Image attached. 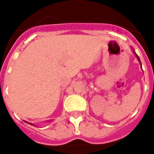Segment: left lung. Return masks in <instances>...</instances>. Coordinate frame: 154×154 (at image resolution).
I'll return each instance as SVG.
<instances>
[{"label": "left lung", "mask_w": 154, "mask_h": 154, "mask_svg": "<svg viewBox=\"0 0 154 154\" xmlns=\"http://www.w3.org/2000/svg\"><path fill=\"white\" fill-rule=\"evenodd\" d=\"M132 50H133V53H134V55H135V56H136L137 59V60H138V61H139L140 64V66H141V63H140V58H139V56H137V53H135V52H134V49H133V48H132ZM141 68H142V67H141Z\"/></svg>", "instance_id": "1"}]
</instances>
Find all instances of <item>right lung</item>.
I'll use <instances>...</instances> for the list:
<instances>
[{"label": "right lung", "instance_id": "right-lung-1", "mask_svg": "<svg viewBox=\"0 0 154 154\" xmlns=\"http://www.w3.org/2000/svg\"><path fill=\"white\" fill-rule=\"evenodd\" d=\"M25 122H26V123H28V122H26V121H25ZM28 124H29V125H33L32 123H28Z\"/></svg>", "mask_w": 154, "mask_h": 154}]
</instances>
